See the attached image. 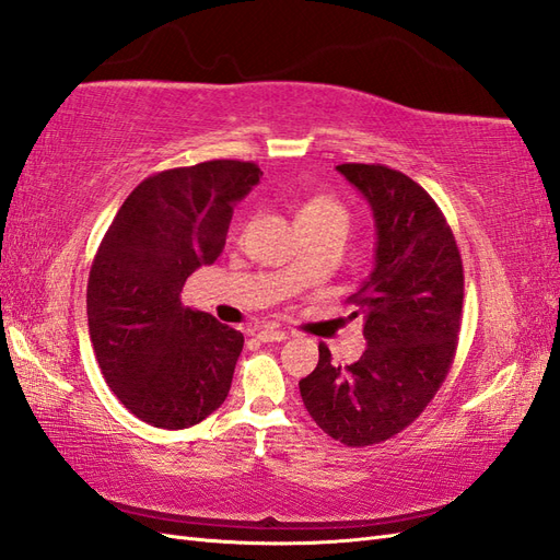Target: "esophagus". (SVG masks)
Listing matches in <instances>:
<instances>
[{"instance_id":"esophagus-1","label":"esophagus","mask_w":560,"mask_h":560,"mask_svg":"<svg viewBox=\"0 0 560 560\" xmlns=\"http://www.w3.org/2000/svg\"><path fill=\"white\" fill-rule=\"evenodd\" d=\"M285 336L289 334L281 331V328H269V326L257 331V340H262V342H281V340H285Z\"/></svg>"}]
</instances>
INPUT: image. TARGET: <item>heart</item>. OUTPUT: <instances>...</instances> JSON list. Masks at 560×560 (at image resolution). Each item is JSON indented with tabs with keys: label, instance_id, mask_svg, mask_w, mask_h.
Masks as SVG:
<instances>
[{
	"label": "heart",
	"instance_id": "obj_1",
	"mask_svg": "<svg viewBox=\"0 0 560 560\" xmlns=\"http://www.w3.org/2000/svg\"><path fill=\"white\" fill-rule=\"evenodd\" d=\"M298 226L300 229H324V226H348V210L342 203H338L336 198L331 196H312L310 200H305L303 206L298 208ZM291 275L293 279H303V267L300 262L291 265Z\"/></svg>",
	"mask_w": 560,
	"mask_h": 560
}]
</instances>
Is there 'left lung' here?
Listing matches in <instances>:
<instances>
[{"mask_svg": "<svg viewBox=\"0 0 560 560\" xmlns=\"http://www.w3.org/2000/svg\"><path fill=\"white\" fill-rule=\"evenodd\" d=\"M374 212L376 265L350 295L364 317L366 350L354 364H319L300 381L303 402L324 433L348 447L397 435L447 378L464 307V267L452 229L423 186L385 165L336 167Z\"/></svg>", "mask_w": 560, "mask_h": 560, "instance_id": "obj_1", "label": "left lung"}]
</instances>
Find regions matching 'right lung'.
I'll use <instances>...</instances> for the list:
<instances>
[{"label":"right lung","instance_id":"right-lung-1","mask_svg":"<svg viewBox=\"0 0 560 560\" xmlns=\"http://www.w3.org/2000/svg\"><path fill=\"white\" fill-rule=\"evenodd\" d=\"M255 163L208 161L158 172L125 198L98 246L88 322L98 369L120 402L182 430L232 388L243 334L182 305V285L218 260L232 212L260 182Z\"/></svg>","mask_w":560,"mask_h":560}]
</instances>
